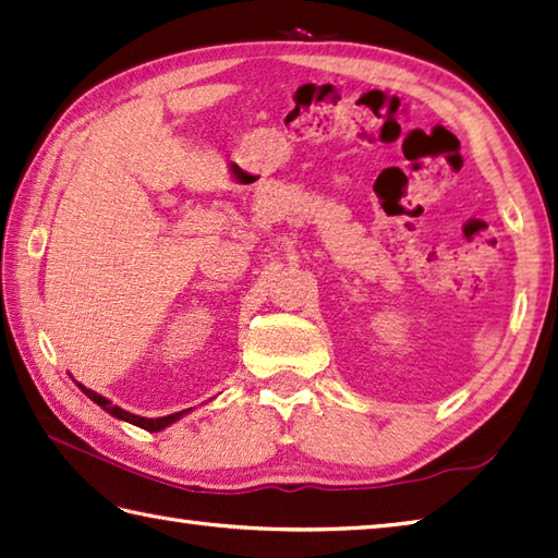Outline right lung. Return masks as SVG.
<instances>
[{
  "label": "right lung",
  "mask_w": 558,
  "mask_h": 558,
  "mask_svg": "<svg viewBox=\"0 0 558 558\" xmlns=\"http://www.w3.org/2000/svg\"><path fill=\"white\" fill-rule=\"evenodd\" d=\"M76 387H80V389L84 391V395L89 397L94 403H98V407H101L104 411L111 413L113 418L128 421V423L137 425V428H145V430H149V433H159V430L167 428V425L177 423V421L183 416V413H189V411H179V413H171V416H161V418H145V416H135V413H130V411H125V409L116 407V403H111V401H108V399H106V397H101V395H96V391H92V389L82 387L80 381H76Z\"/></svg>",
  "instance_id": "right-lung-1"
}]
</instances>
